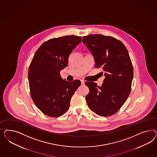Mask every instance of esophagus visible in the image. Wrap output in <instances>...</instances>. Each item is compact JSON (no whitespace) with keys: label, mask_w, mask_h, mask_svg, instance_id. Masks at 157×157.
<instances>
[{"label":"esophagus","mask_w":157,"mask_h":157,"mask_svg":"<svg viewBox=\"0 0 157 157\" xmlns=\"http://www.w3.org/2000/svg\"><path fill=\"white\" fill-rule=\"evenodd\" d=\"M81 85H84L85 84V81L83 80H81Z\"/></svg>","instance_id":"esophagus-1"}]
</instances>
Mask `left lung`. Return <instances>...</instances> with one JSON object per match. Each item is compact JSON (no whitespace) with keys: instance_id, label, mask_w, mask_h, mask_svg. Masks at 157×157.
<instances>
[{"instance_id":"1","label":"left lung","mask_w":157,"mask_h":157,"mask_svg":"<svg viewBox=\"0 0 157 157\" xmlns=\"http://www.w3.org/2000/svg\"><path fill=\"white\" fill-rule=\"evenodd\" d=\"M82 42L94 58L95 67H102L105 78L102 86L86 82L89 93L87 104L101 116L116 113L128 97L133 70L128 52L123 43L111 36L91 34L84 36Z\"/></svg>"}]
</instances>
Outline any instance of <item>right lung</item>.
I'll return each instance as SVG.
<instances>
[{
    "mask_svg": "<svg viewBox=\"0 0 157 157\" xmlns=\"http://www.w3.org/2000/svg\"><path fill=\"white\" fill-rule=\"evenodd\" d=\"M82 37L66 36L43 43L34 55L29 68L30 94L43 113L56 117L64 114L81 81L63 79L60 72L68 66V57L81 43Z\"/></svg>",
    "mask_w": 157,
    "mask_h": 157,
    "instance_id": "right-lung-1",
    "label": "right lung"
}]
</instances>
